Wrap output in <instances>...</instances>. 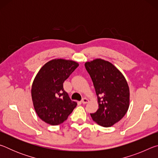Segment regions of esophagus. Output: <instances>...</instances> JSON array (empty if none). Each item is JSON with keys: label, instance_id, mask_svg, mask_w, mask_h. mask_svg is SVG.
<instances>
[{"label": "esophagus", "instance_id": "1", "mask_svg": "<svg viewBox=\"0 0 158 158\" xmlns=\"http://www.w3.org/2000/svg\"><path fill=\"white\" fill-rule=\"evenodd\" d=\"M81 102H82L83 104H87L88 102H89V100H88L87 98H84L82 99V100H81Z\"/></svg>", "mask_w": 158, "mask_h": 158}]
</instances>
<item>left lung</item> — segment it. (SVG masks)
Segmentation results:
<instances>
[{"instance_id": "1", "label": "left lung", "mask_w": 158, "mask_h": 158, "mask_svg": "<svg viewBox=\"0 0 158 158\" xmlns=\"http://www.w3.org/2000/svg\"><path fill=\"white\" fill-rule=\"evenodd\" d=\"M98 96L99 108L90 114L93 121L108 127L121 120L130 104V90L123 74L108 61L95 59L85 63Z\"/></svg>"}]
</instances>
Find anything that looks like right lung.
Listing matches in <instances>:
<instances>
[{"mask_svg":"<svg viewBox=\"0 0 158 158\" xmlns=\"http://www.w3.org/2000/svg\"><path fill=\"white\" fill-rule=\"evenodd\" d=\"M78 66L73 60L54 59L45 64L35 78L31 89L33 106L37 116L47 123H63L77 106L64 90L63 82Z\"/></svg>","mask_w":158,"mask_h":158,"instance_id":"1","label":"right lung"}]
</instances>
